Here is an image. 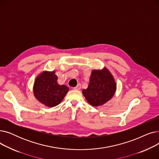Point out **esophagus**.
<instances>
[{
	"label": "esophagus",
	"instance_id": "34e87169",
	"mask_svg": "<svg viewBox=\"0 0 159 159\" xmlns=\"http://www.w3.org/2000/svg\"><path fill=\"white\" fill-rule=\"evenodd\" d=\"M81 89V85L80 84H79L76 87H74L73 89L75 90H80Z\"/></svg>",
	"mask_w": 159,
	"mask_h": 159
}]
</instances>
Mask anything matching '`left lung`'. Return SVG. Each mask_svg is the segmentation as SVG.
Returning a JSON list of instances; mask_svg holds the SVG:
<instances>
[{"mask_svg": "<svg viewBox=\"0 0 159 159\" xmlns=\"http://www.w3.org/2000/svg\"><path fill=\"white\" fill-rule=\"evenodd\" d=\"M116 89L114 77L106 67L91 71L89 85L82 90L88 103L93 106H101L113 97Z\"/></svg>", "mask_w": 159, "mask_h": 159, "instance_id": "1", "label": "left lung"}]
</instances>
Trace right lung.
<instances>
[{"mask_svg":"<svg viewBox=\"0 0 159 159\" xmlns=\"http://www.w3.org/2000/svg\"><path fill=\"white\" fill-rule=\"evenodd\" d=\"M57 79L55 71H44L35 80L33 94L40 103L46 106L51 107L59 104L68 92V87L58 84Z\"/></svg>","mask_w":159,"mask_h":159,"instance_id":"obj_1","label":"right lung"}]
</instances>
